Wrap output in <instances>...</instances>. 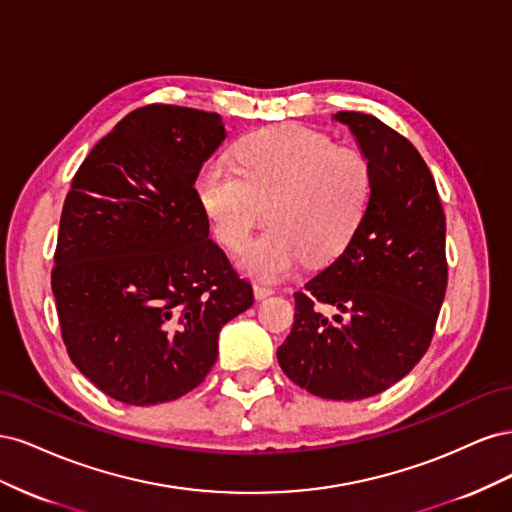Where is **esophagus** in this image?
Instances as JSON below:
<instances>
[{
	"mask_svg": "<svg viewBox=\"0 0 512 512\" xmlns=\"http://www.w3.org/2000/svg\"><path fill=\"white\" fill-rule=\"evenodd\" d=\"M275 290L273 288H269V286H262V284H256L254 286V297L260 301V299H267V297H271Z\"/></svg>",
	"mask_w": 512,
	"mask_h": 512,
	"instance_id": "1",
	"label": "esophagus"
}]
</instances>
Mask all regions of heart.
I'll return each instance as SVG.
<instances>
[{
	"mask_svg": "<svg viewBox=\"0 0 512 512\" xmlns=\"http://www.w3.org/2000/svg\"><path fill=\"white\" fill-rule=\"evenodd\" d=\"M235 160L237 170L220 160L200 166L196 194L215 235L232 252L243 250L265 213L271 226L241 256L247 275L277 282L303 256L320 265L346 250L374 188L361 149L284 123L245 136Z\"/></svg>",
	"mask_w": 512,
	"mask_h": 512,
	"instance_id": "b5f03b06",
	"label": "heart"
}]
</instances>
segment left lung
Listing matches in <instances>:
<instances>
[{
  "label": "left lung",
  "mask_w": 512,
  "mask_h": 512,
  "mask_svg": "<svg viewBox=\"0 0 512 512\" xmlns=\"http://www.w3.org/2000/svg\"><path fill=\"white\" fill-rule=\"evenodd\" d=\"M374 173L365 218L346 250L305 290L277 348L307 393L356 401L399 382L427 352L446 294V220L425 160L374 115L339 111ZM320 304L338 314L329 319Z\"/></svg>",
  "instance_id": "left-lung-1"
}]
</instances>
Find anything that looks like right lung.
I'll return each mask as SVG.
<instances>
[{
	"label": "right lung",
	"mask_w": 512,
	"mask_h": 512,
	"mask_svg": "<svg viewBox=\"0 0 512 512\" xmlns=\"http://www.w3.org/2000/svg\"><path fill=\"white\" fill-rule=\"evenodd\" d=\"M224 138L218 113L147 104L72 179L51 273L61 339L81 374L121 404L196 389L218 359L220 329L254 303L209 239L194 188Z\"/></svg>",
	"instance_id": "1"
}]
</instances>
